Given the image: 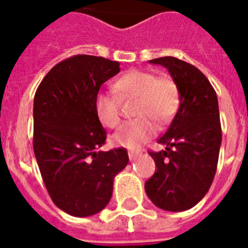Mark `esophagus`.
Returning <instances> with one entry per match:
<instances>
[{
  "label": "esophagus",
  "instance_id": "34e87169",
  "mask_svg": "<svg viewBox=\"0 0 248 248\" xmlns=\"http://www.w3.org/2000/svg\"><path fill=\"white\" fill-rule=\"evenodd\" d=\"M139 155H140V152H128V158H130V160H135Z\"/></svg>",
  "mask_w": 248,
  "mask_h": 248
}]
</instances>
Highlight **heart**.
Segmentation results:
<instances>
[{
  "label": "heart",
  "instance_id": "heart-1",
  "mask_svg": "<svg viewBox=\"0 0 248 248\" xmlns=\"http://www.w3.org/2000/svg\"><path fill=\"white\" fill-rule=\"evenodd\" d=\"M114 88L122 96L136 98L135 114L138 118L124 124L113 134L116 146L138 149L156 132V124H167L180 106L177 84L168 76H158L142 70H131L118 78ZM95 113L100 124L116 128L121 122L120 102L113 94L100 92L95 96Z\"/></svg>",
  "mask_w": 248,
  "mask_h": 248
}]
</instances>
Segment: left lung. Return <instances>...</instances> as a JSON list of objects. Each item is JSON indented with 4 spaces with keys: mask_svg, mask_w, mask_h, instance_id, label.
<instances>
[{
    "mask_svg": "<svg viewBox=\"0 0 248 248\" xmlns=\"http://www.w3.org/2000/svg\"><path fill=\"white\" fill-rule=\"evenodd\" d=\"M149 62L170 71L180 92V108L158 140L166 149L149 153L156 170L145 191L163 210H188L206 195L217 172L222 144L218 98L206 76L191 63L176 57Z\"/></svg>",
    "mask_w": 248,
    "mask_h": 248,
    "instance_id": "8db88e82",
    "label": "left lung"
}]
</instances>
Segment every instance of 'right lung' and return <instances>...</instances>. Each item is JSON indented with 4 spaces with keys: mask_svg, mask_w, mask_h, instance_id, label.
Masks as SVG:
<instances>
[{
    "mask_svg": "<svg viewBox=\"0 0 248 248\" xmlns=\"http://www.w3.org/2000/svg\"><path fill=\"white\" fill-rule=\"evenodd\" d=\"M120 63L76 54L44 76L34 96V154L52 201L72 217L103 210L113 180L127 166L126 149L102 152L107 132L95 113L102 84Z\"/></svg>",
    "mask_w": 248,
    "mask_h": 248,
    "instance_id": "obj_1",
    "label": "right lung"
}]
</instances>
